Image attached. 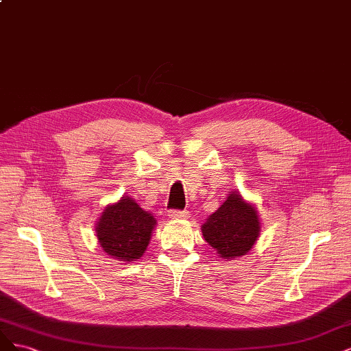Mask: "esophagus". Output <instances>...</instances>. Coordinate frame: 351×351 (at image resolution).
<instances>
[{"mask_svg":"<svg viewBox=\"0 0 351 351\" xmlns=\"http://www.w3.org/2000/svg\"><path fill=\"white\" fill-rule=\"evenodd\" d=\"M169 217L173 219V220L186 219L188 217V211H185V210H172V211H169Z\"/></svg>","mask_w":351,"mask_h":351,"instance_id":"obj_1","label":"esophagus"}]
</instances>
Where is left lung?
<instances>
[{
  "label": "left lung",
  "mask_w": 351,
  "mask_h": 351,
  "mask_svg": "<svg viewBox=\"0 0 351 351\" xmlns=\"http://www.w3.org/2000/svg\"><path fill=\"white\" fill-rule=\"evenodd\" d=\"M202 234L224 259L245 255L258 239V213L251 204H246L239 192H232L223 206L202 224Z\"/></svg>",
  "instance_id": "left-lung-1"
}]
</instances>
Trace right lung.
Segmentation results:
<instances>
[{
	"label": "right lung",
	"mask_w": 351,
	"mask_h": 351,
	"mask_svg": "<svg viewBox=\"0 0 351 351\" xmlns=\"http://www.w3.org/2000/svg\"><path fill=\"white\" fill-rule=\"evenodd\" d=\"M154 224L156 219L150 213L144 211L132 198L122 197L101 214L96 226L97 239L108 255L130 263L144 254Z\"/></svg>",
	"instance_id": "right-lung-1"
}]
</instances>
